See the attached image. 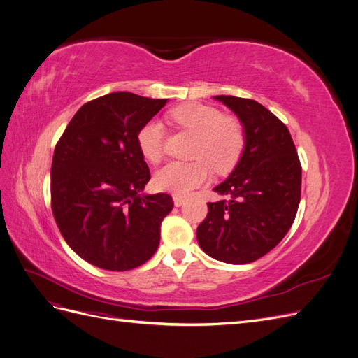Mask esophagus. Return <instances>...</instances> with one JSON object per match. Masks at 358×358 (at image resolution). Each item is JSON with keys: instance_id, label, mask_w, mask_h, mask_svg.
Instances as JSON below:
<instances>
[{"instance_id": "1", "label": "esophagus", "mask_w": 358, "mask_h": 358, "mask_svg": "<svg viewBox=\"0 0 358 358\" xmlns=\"http://www.w3.org/2000/svg\"><path fill=\"white\" fill-rule=\"evenodd\" d=\"M185 197H183V196H178V194H175V196H173V201H175V206H178V208H179V206H182L183 203H185Z\"/></svg>"}]
</instances>
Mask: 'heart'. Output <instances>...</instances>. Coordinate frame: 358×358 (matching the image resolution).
<instances>
[{
  "label": "heart",
  "instance_id": "1",
  "mask_svg": "<svg viewBox=\"0 0 358 358\" xmlns=\"http://www.w3.org/2000/svg\"><path fill=\"white\" fill-rule=\"evenodd\" d=\"M169 117L182 131L194 136L189 162H169L155 173L154 183L159 191L187 194L215 173L230 171L241 161L246 146L243 124L231 115L201 103H187L170 110ZM164 125L157 119L148 121L137 134L143 158L152 164L161 161L164 150Z\"/></svg>",
  "mask_w": 358,
  "mask_h": 358
}]
</instances>
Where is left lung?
Returning <instances> with one entry per match:
<instances>
[{
    "label": "left lung",
    "mask_w": 358,
    "mask_h": 358,
    "mask_svg": "<svg viewBox=\"0 0 358 358\" xmlns=\"http://www.w3.org/2000/svg\"><path fill=\"white\" fill-rule=\"evenodd\" d=\"M215 99L239 116L246 146L231 175L215 188L225 200L208 203L197 241L215 259L248 264L272 251L294 222L301 166L287 125L264 106L233 95Z\"/></svg>",
    "instance_id": "obj_1"
}]
</instances>
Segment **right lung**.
Listing matches in <instances>:
<instances>
[{
    "label": "right lung",
    "mask_w": 358,
    "mask_h": 358,
    "mask_svg": "<svg viewBox=\"0 0 358 358\" xmlns=\"http://www.w3.org/2000/svg\"><path fill=\"white\" fill-rule=\"evenodd\" d=\"M167 100L112 92L83 104L59 137L50 169L53 218L73 251L96 267L145 264L173 209L169 194L142 196L150 171L137 134Z\"/></svg>",
    "instance_id": "obj_1"
}]
</instances>
